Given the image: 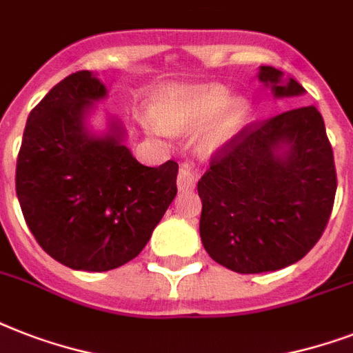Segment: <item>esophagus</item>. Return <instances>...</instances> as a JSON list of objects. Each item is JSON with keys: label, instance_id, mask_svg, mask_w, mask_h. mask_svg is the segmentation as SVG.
<instances>
[{"label": "esophagus", "instance_id": "esophagus-1", "mask_svg": "<svg viewBox=\"0 0 353 353\" xmlns=\"http://www.w3.org/2000/svg\"><path fill=\"white\" fill-rule=\"evenodd\" d=\"M198 170H196V166L188 165V163H183L179 166V174H177V188L179 190H190V188L196 187V183H198Z\"/></svg>", "mask_w": 353, "mask_h": 353}]
</instances>
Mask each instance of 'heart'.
<instances>
[{
    "instance_id": "b5f03b06",
    "label": "heart",
    "mask_w": 353,
    "mask_h": 353,
    "mask_svg": "<svg viewBox=\"0 0 353 353\" xmlns=\"http://www.w3.org/2000/svg\"><path fill=\"white\" fill-rule=\"evenodd\" d=\"M154 122H146L154 132L187 133L203 128L198 148L210 155L223 148L240 133L251 115V102L243 95L232 97L221 84L185 85L161 93L152 104Z\"/></svg>"
}]
</instances>
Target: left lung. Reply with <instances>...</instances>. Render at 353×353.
I'll list each match as a JSON object with an SVG mask.
<instances>
[{"label": "left lung", "instance_id": "8db88e82", "mask_svg": "<svg viewBox=\"0 0 353 353\" xmlns=\"http://www.w3.org/2000/svg\"><path fill=\"white\" fill-rule=\"evenodd\" d=\"M258 80L274 99L306 93L271 65H260ZM335 190L334 152L317 108H296L245 128L198 181L205 251L236 273L288 268L323 236Z\"/></svg>", "mask_w": 353, "mask_h": 353}]
</instances>
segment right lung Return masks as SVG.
<instances>
[{
  "mask_svg": "<svg viewBox=\"0 0 353 353\" xmlns=\"http://www.w3.org/2000/svg\"><path fill=\"white\" fill-rule=\"evenodd\" d=\"M106 85L91 71L65 77L30 112L16 165V194L41 249L77 271L133 260L177 194L176 161L144 166L121 121L90 124Z\"/></svg>",
  "mask_w": 353,
  "mask_h": 353,
  "instance_id": "right-lung-1",
  "label": "right lung"
}]
</instances>
